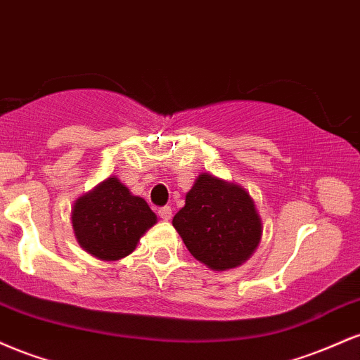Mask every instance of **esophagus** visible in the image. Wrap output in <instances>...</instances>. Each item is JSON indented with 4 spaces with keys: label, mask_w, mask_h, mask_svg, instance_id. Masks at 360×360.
<instances>
[{
    "label": "esophagus",
    "mask_w": 360,
    "mask_h": 360,
    "mask_svg": "<svg viewBox=\"0 0 360 360\" xmlns=\"http://www.w3.org/2000/svg\"><path fill=\"white\" fill-rule=\"evenodd\" d=\"M159 217L162 218V220L169 221L172 218V210L171 206H162V208H159Z\"/></svg>",
    "instance_id": "1"
}]
</instances>
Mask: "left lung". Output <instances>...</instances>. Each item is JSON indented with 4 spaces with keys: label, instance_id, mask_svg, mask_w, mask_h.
<instances>
[{
    "label": "left lung",
    "instance_id": "1",
    "mask_svg": "<svg viewBox=\"0 0 360 360\" xmlns=\"http://www.w3.org/2000/svg\"><path fill=\"white\" fill-rule=\"evenodd\" d=\"M172 225L193 257L210 269L240 266L259 245L262 223L250 194L240 186L201 174Z\"/></svg>",
    "mask_w": 360,
    "mask_h": 360
}]
</instances>
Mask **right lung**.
<instances>
[{
    "instance_id": "1",
    "label": "right lung",
    "mask_w": 360,
    "mask_h": 360,
    "mask_svg": "<svg viewBox=\"0 0 360 360\" xmlns=\"http://www.w3.org/2000/svg\"><path fill=\"white\" fill-rule=\"evenodd\" d=\"M71 218L79 245L101 260L131 254L140 237L157 221L146 200L134 196L117 177H108L81 196Z\"/></svg>"
}]
</instances>
